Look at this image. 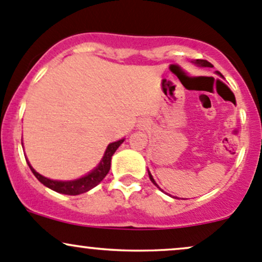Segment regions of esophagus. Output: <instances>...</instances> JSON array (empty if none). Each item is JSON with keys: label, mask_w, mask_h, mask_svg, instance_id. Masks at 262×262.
<instances>
[{"label": "esophagus", "mask_w": 262, "mask_h": 262, "mask_svg": "<svg viewBox=\"0 0 262 262\" xmlns=\"http://www.w3.org/2000/svg\"><path fill=\"white\" fill-rule=\"evenodd\" d=\"M151 125V122L149 118H140L139 120H138V128L139 129H148L149 126Z\"/></svg>", "instance_id": "34e87169"}]
</instances>
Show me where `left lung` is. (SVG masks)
I'll list each match as a JSON object with an SVG mask.
<instances>
[{
    "label": "left lung",
    "instance_id": "obj_1",
    "mask_svg": "<svg viewBox=\"0 0 262 262\" xmlns=\"http://www.w3.org/2000/svg\"><path fill=\"white\" fill-rule=\"evenodd\" d=\"M192 63H194V64H196V66H199V67H212V64L210 62H208V61H205V59H195V61H192ZM219 74V73H217ZM221 76V74H220ZM148 174H149V179L151 180V183L154 184L155 186H157V188H159V185H158L157 183H155V180H154V178H153V175L150 174V171L148 170ZM160 189V188H159ZM160 190H162V189H160ZM163 191V190H162Z\"/></svg>",
    "mask_w": 262,
    "mask_h": 262
}]
</instances>
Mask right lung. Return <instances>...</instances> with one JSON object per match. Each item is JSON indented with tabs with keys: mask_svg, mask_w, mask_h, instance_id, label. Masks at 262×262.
Returning a JSON list of instances; mask_svg holds the SVG:
<instances>
[{
	"mask_svg": "<svg viewBox=\"0 0 262 262\" xmlns=\"http://www.w3.org/2000/svg\"><path fill=\"white\" fill-rule=\"evenodd\" d=\"M124 142V139L117 140V142L111 143L105 149L104 155H103L102 160L96 168L93 169L92 171H89L88 174H85L84 177H80L78 179L74 180H53V179H48V178L43 177L39 173H37L36 170L32 168L30 162L27 160L28 166H30L31 171H32L34 177L41 182L43 185L47 186V188L52 189V190L61 192V194H66V195H79L83 194V192L89 191L91 189H93L94 186H97L98 184L102 182L103 179L105 178V175L108 174L109 169H111V162H112V157L113 154L116 153V150L119 148V145Z\"/></svg>",
	"mask_w": 262,
	"mask_h": 262,
	"instance_id": "add662e5",
	"label": "right lung"
}]
</instances>
